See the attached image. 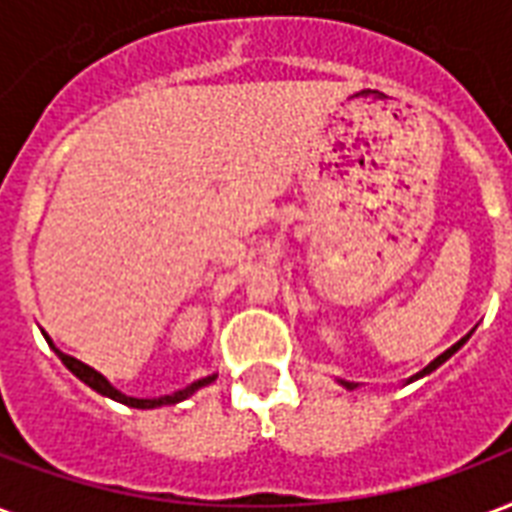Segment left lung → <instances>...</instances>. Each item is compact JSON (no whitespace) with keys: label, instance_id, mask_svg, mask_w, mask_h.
<instances>
[{"label":"left lung","instance_id":"8db88e82","mask_svg":"<svg viewBox=\"0 0 512 512\" xmlns=\"http://www.w3.org/2000/svg\"><path fill=\"white\" fill-rule=\"evenodd\" d=\"M470 335H473V330H470V333L464 335V338H459V341H456L454 346H451V349H446V351H443V354H440V357H435V360L429 362L427 368H424V370H419V373H416V376H411V378H408V381H405V384H413V381H419V378L429 376V373H432V370H438L440 365H443V362H446V360H451V357H454L456 351L462 349L464 343L470 341ZM338 384H341L343 389H349V392H351V389H357V384H354V381H343V378H338Z\"/></svg>","mask_w":512,"mask_h":512}]
</instances>
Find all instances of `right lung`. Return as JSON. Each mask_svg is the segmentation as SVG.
I'll return each instance as SVG.
<instances>
[{"instance_id":"1","label":"right lung","mask_w":512,"mask_h":512,"mask_svg":"<svg viewBox=\"0 0 512 512\" xmlns=\"http://www.w3.org/2000/svg\"><path fill=\"white\" fill-rule=\"evenodd\" d=\"M42 335H45V341L50 343V349L56 351L58 360L64 362L66 368L72 370L74 376L80 378L83 384H88L93 389V392H99V395L109 397V400H115V403H123L128 405V408H142V411H147V408H161V405H174V403H182V400H187L190 395H195L201 386H209L217 378V373H212V376L206 378H198V381H193L190 386H185V389H179V392H174V395H163V397H128L123 395L120 389H115V386L109 384L107 378L101 376L99 370H93L91 365H85V362L74 360V357H69V354H64L61 349H56V343L50 341V335L42 330Z\"/></svg>"}]
</instances>
